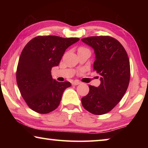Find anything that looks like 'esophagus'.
Returning a JSON list of instances; mask_svg holds the SVG:
<instances>
[{"label": "esophagus", "mask_w": 148, "mask_h": 148, "mask_svg": "<svg viewBox=\"0 0 148 148\" xmlns=\"http://www.w3.org/2000/svg\"><path fill=\"white\" fill-rule=\"evenodd\" d=\"M81 84V82H79V81H73V82H72V84L73 85H74V86H77V85H79V84Z\"/></svg>", "instance_id": "34e87169"}]
</instances>
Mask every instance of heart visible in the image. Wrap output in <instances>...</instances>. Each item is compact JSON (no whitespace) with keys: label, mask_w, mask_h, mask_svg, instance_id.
<instances>
[{"label":"heart","mask_w":148,"mask_h":148,"mask_svg":"<svg viewBox=\"0 0 148 148\" xmlns=\"http://www.w3.org/2000/svg\"><path fill=\"white\" fill-rule=\"evenodd\" d=\"M82 48H79V49H82Z\"/></svg>","instance_id":"b5f03b06"}]
</instances>
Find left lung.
Masks as SVG:
<instances>
[{"label": "left lung", "instance_id": "8db88e82", "mask_svg": "<svg viewBox=\"0 0 148 148\" xmlns=\"http://www.w3.org/2000/svg\"><path fill=\"white\" fill-rule=\"evenodd\" d=\"M82 40L94 50V70L101 75L98 88L89 86L90 92L82 98V105L94 114H106L120 102L128 88V55L122 44L110 36H91Z\"/></svg>", "mask_w": 148, "mask_h": 148}]
</instances>
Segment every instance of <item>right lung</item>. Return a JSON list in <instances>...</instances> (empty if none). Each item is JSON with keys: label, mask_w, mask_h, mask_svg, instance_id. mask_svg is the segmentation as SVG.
<instances>
[{"label": "right lung", "mask_w": 148, "mask_h": 148, "mask_svg": "<svg viewBox=\"0 0 148 148\" xmlns=\"http://www.w3.org/2000/svg\"><path fill=\"white\" fill-rule=\"evenodd\" d=\"M79 40L77 38L40 36L24 47L16 79L21 96L32 110L47 114L58 106L64 91L71 84L53 79L52 68L59 64L66 48Z\"/></svg>", "instance_id": "right-lung-1"}]
</instances>
